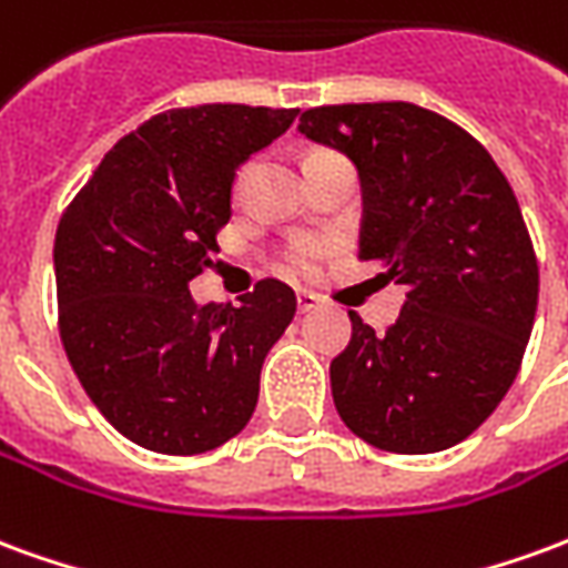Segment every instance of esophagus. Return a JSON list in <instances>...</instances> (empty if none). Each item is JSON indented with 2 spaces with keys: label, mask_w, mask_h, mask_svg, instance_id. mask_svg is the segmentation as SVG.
Segmentation results:
<instances>
[{
  "label": "esophagus",
  "mask_w": 568,
  "mask_h": 568,
  "mask_svg": "<svg viewBox=\"0 0 568 568\" xmlns=\"http://www.w3.org/2000/svg\"><path fill=\"white\" fill-rule=\"evenodd\" d=\"M316 307H320V297L310 292H297V313H313Z\"/></svg>",
  "instance_id": "34e87169"
}]
</instances>
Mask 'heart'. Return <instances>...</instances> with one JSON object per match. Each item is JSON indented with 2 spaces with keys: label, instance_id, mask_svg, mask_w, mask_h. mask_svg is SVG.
<instances>
[{
  "label": "heart",
  "instance_id": "obj_1",
  "mask_svg": "<svg viewBox=\"0 0 568 568\" xmlns=\"http://www.w3.org/2000/svg\"><path fill=\"white\" fill-rule=\"evenodd\" d=\"M313 154H325V151H313ZM313 154H310V158H313ZM248 173H252V161L243 163V166H240V173H236L234 179L236 194H240L243 185H246ZM325 252H328V246L320 243V240H295V243H288V246H285V267H288V273H295V276H313V273L320 271Z\"/></svg>",
  "mask_w": 568,
  "mask_h": 568
}]
</instances>
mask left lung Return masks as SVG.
I'll return each instance as SVG.
<instances>
[{
  "label": "left lung",
  "mask_w": 568,
  "mask_h": 568,
  "mask_svg": "<svg viewBox=\"0 0 568 568\" xmlns=\"http://www.w3.org/2000/svg\"><path fill=\"white\" fill-rule=\"evenodd\" d=\"M297 130L353 158L358 261L407 288L386 334L349 313L334 407L381 450H447L499 407L532 334L538 261L520 203L468 130L414 103L316 105Z\"/></svg>",
  "instance_id": "1"
}]
</instances>
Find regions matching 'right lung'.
Instances as JSON below:
<instances>
[{
    "label": "right lung",
    "instance_id": "right-lung-1",
    "mask_svg": "<svg viewBox=\"0 0 568 568\" xmlns=\"http://www.w3.org/2000/svg\"><path fill=\"white\" fill-rule=\"evenodd\" d=\"M295 115L240 103L161 112L112 145L60 215V341L97 410L145 450H215L255 414L295 292L258 280L236 307H197L187 283L219 252L236 166Z\"/></svg>",
    "mask_w": 568,
    "mask_h": 568
}]
</instances>
